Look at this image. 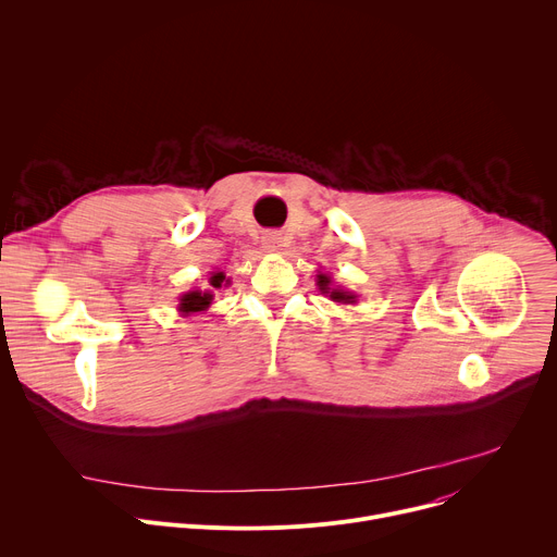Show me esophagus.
<instances>
[{
	"label": "esophagus",
	"mask_w": 557,
	"mask_h": 557,
	"mask_svg": "<svg viewBox=\"0 0 557 557\" xmlns=\"http://www.w3.org/2000/svg\"><path fill=\"white\" fill-rule=\"evenodd\" d=\"M262 247H264V251H280V247H282L280 233L277 231H267L262 235Z\"/></svg>",
	"instance_id": "1"
}]
</instances>
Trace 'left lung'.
<instances>
[{"label":"left lung","instance_id":"obj_1","mask_svg":"<svg viewBox=\"0 0 557 557\" xmlns=\"http://www.w3.org/2000/svg\"><path fill=\"white\" fill-rule=\"evenodd\" d=\"M317 286H320V290L324 295H331L333 301H339V304H355L357 301L355 293H348V290H342V288H333V282H331V277L326 273L317 275Z\"/></svg>","mask_w":557,"mask_h":557}]
</instances>
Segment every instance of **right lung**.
I'll return each instance as SVG.
<instances>
[{
    "instance_id": "right-lung-1",
    "label": "right lung",
    "mask_w": 557,
    "mask_h": 557,
    "mask_svg": "<svg viewBox=\"0 0 557 557\" xmlns=\"http://www.w3.org/2000/svg\"><path fill=\"white\" fill-rule=\"evenodd\" d=\"M224 282H226V277H224L222 271H215V273H211V277H209V284H211L213 288H222ZM211 301H213V293H211V290H189V293H185V295L181 297L178 310H181L183 314L202 312V310H207V308L211 306Z\"/></svg>"
}]
</instances>
